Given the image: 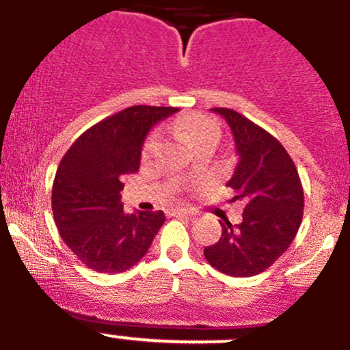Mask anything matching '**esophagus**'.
<instances>
[{"mask_svg": "<svg viewBox=\"0 0 350 350\" xmlns=\"http://www.w3.org/2000/svg\"><path fill=\"white\" fill-rule=\"evenodd\" d=\"M169 215H172V217H193L195 213L189 212V210H186V208H172L171 212H169Z\"/></svg>", "mask_w": 350, "mask_h": 350, "instance_id": "obj_1", "label": "esophagus"}]
</instances>
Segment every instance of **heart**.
<instances>
[{
	"instance_id": "1",
	"label": "heart",
	"mask_w": 350,
	"mask_h": 350,
	"mask_svg": "<svg viewBox=\"0 0 350 350\" xmlns=\"http://www.w3.org/2000/svg\"><path fill=\"white\" fill-rule=\"evenodd\" d=\"M179 130L183 131L188 142L191 145H196L198 142L203 140H212V138H217L219 140V126H217L215 121H212L210 118L203 116V114H191L186 120H183L181 123L178 124ZM159 142V133H150L148 138L145 140L144 148H142V154L144 157H148L152 152L155 150Z\"/></svg>"
}]
</instances>
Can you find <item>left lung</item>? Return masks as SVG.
Segmentation results:
<instances>
[{"label": "left lung", "instance_id": "1", "mask_svg": "<svg viewBox=\"0 0 350 350\" xmlns=\"http://www.w3.org/2000/svg\"><path fill=\"white\" fill-rule=\"evenodd\" d=\"M236 142L239 155L227 186L244 203L243 222H220L222 236L203 254L213 269L230 277L265 272L286 253L303 220L304 191L293 159L275 137L243 114L213 107Z\"/></svg>", "mask_w": 350, "mask_h": 350}]
</instances>
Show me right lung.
Listing matches in <instances>:
<instances>
[{"label": "right lung", "instance_id": "1", "mask_svg": "<svg viewBox=\"0 0 350 350\" xmlns=\"http://www.w3.org/2000/svg\"><path fill=\"white\" fill-rule=\"evenodd\" d=\"M178 107L131 106L94 124L61 159L53 183V215L78 260L99 273L137 265L164 224V212L124 213L123 176L140 167L142 145L154 124Z\"/></svg>", "mask_w": 350, "mask_h": 350}]
</instances>
